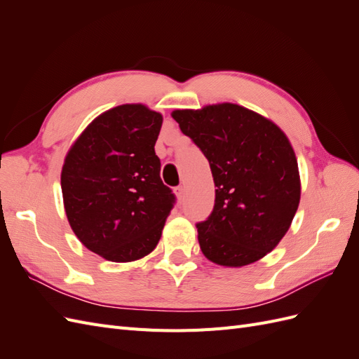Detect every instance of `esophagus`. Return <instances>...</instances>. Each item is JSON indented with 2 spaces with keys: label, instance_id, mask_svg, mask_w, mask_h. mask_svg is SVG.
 Returning a JSON list of instances; mask_svg holds the SVG:
<instances>
[{
  "label": "esophagus",
  "instance_id": "1",
  "mask_svg": "<svg viewBox=\"0 0 359 359\" xmlns=\"http://www.w3.org/2000/svg\"><path fill=\"white\" fill-rule=\"evenodd\" d=\"M184 193H186V190H184V187H182V186L175 187V194H177V198H178L180 201L184 198Z\"/></svg>",
  "mask_w": 359,
  "mask_h": 359
}]
</instances>
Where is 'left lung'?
<instances>
[{"instance_id":"8db88e82","label":"left lung","mask_w":359,"mask_h":359,"mask_svg":"<svg viewBox=\"0 0 359 359\" xmlns=\"http://www.w3.org/2000/svg\"><path fill=\"white\" fill-rule=\"evenodd\" d=\"M172 118L208 158L217 187L211 215L196 224L205 257L240 268L273 252L301 199L298 161L283 130L233 103L177 109Z\"/></svg>"}]
</instances>
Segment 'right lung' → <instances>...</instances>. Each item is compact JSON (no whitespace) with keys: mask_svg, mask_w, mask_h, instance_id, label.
Segmentation results:
<instances>
[{"mask_svg":"<svg viewBox=\"0 0 359 359\" xmlns=\"http://www.w3.org/2000/svg\"><path fill=\"white\" fill-rule=\"evenodd\" d=\"M161 114L121 104L93 119L64 158V210L79 241L111 262H133L160 241L175 196L154 145Z\"/></svg>","mask_w":359,"mask_h":359,"instance_id":"right-lung-1","label":"right lung"}]
</instances>
